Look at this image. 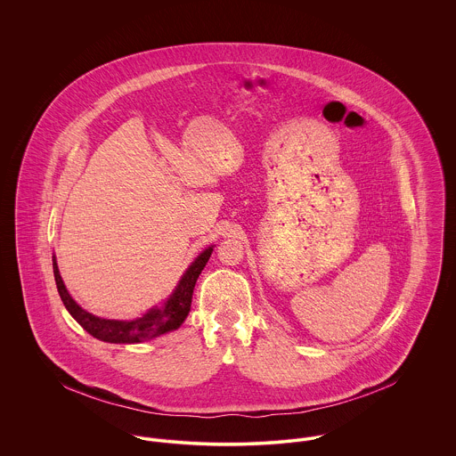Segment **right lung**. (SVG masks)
<instances>
[{"label":"right lung","mask_w":456,"mask_h":456,"mask_svg":"<svg viewBox=\"0 0 456 456\" xmlns=\"http://www.w3.org/2000/svg\"><path fill=\"white\" fill-rule=\"evenodd\" d=\"M214 248H207L201 251L196 260L188 266L184 275L181 277L177 288L170 295V298L165 302L163 307H152L149 313H145L142 318L131 320V322H119V320H103L98 318L87 311H84L68 293L65 282L61 279L56 256H53V268H54V279L60 291V297L65 304L66 311L71 314V318L82 326L87 333L93 337L110 342V344H136L149 340L152 337L168 333L172 330H177L184 323V320L190 314L191 309V298L195 289L196 279L201 273L203 266L210 258Z\"/></svg>","instance_id":"add662e5"}]
</instances>
